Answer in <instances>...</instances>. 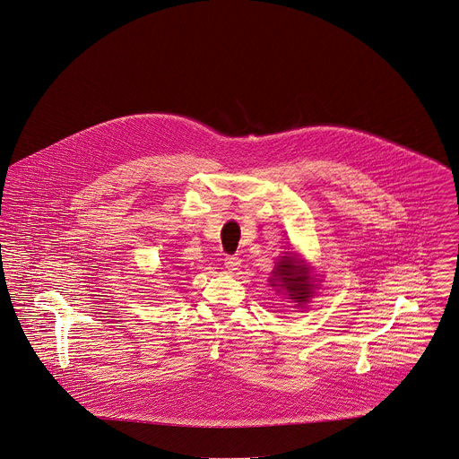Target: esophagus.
I'll use <instances>...</instances> for the list:
<instances>
[{"label":"esophagus","mask_w":459,"mask_h":459,"mask_svg":"<svg viewBox=\"0 0 459 459\" xmlns=\"http://www.w3.org/2000/svg\"><path fill=\"white\" fill-rule=\"evenodd\" d=\"M223 264H225V269L230 271V273H234V271H238L241 267V260L238 256H227Z\"/></svg>","instance_id":"esophagus-1"}]
</instances>
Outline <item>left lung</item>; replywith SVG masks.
I'll use <instances>...</instances> for the list:
<instances>
[{"mask_svg": "<svg viewBox=\"0 0 459 459\" xmlns=\"http://www.w3.org/2000/svg\"><path fill=\"white\" fill-rule=\"evenodd\" d=\"M271 286H278V291H286L288 299L297 306H304L315 293V280L311 278V269L297 255L290 253L281 256L269 280Z\"/></svg>", "mask_w": 459, "mask_h": 459, "instance_id": "8db88e82", "label": "left lung"}]
</instances>
